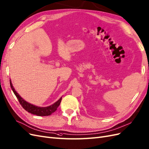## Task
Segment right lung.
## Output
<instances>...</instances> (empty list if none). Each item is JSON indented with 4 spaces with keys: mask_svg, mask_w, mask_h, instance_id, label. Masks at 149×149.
I'll list each match as a JSON object with an SVG mask.
<instances>
[{
    "mask_svg": "<svg viewBox=\"0 0 149 149\" xmlns=\"http://www.w3.org/2000/svg\"><path fill=\"white\" fill-rule=\"evenodd\" d=\"M10 85L12 90H13L14 94L15 95L17 99L18 100V102L22 105V107L25 109V110H26V111H28V113H30L33 114L37 115V116H49V115H51L52 113H53L56 111L57 108L59 107V104L61 103L62 97L58 101H57V102L54 103L53 104H52L49 107H38L35 106V105L26 102L25 100H24L18 94V93L16 92L13 87L11 80H10Z\"/></svg>",
    "mask_w": 149,
    "mask_h": 149,
    "instance_id": "obj_1",
    "label": "right lung"
}]
</instances>
